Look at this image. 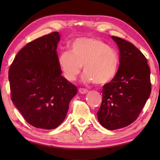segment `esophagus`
I'll use <instances>...</instances> for the list:
<instances>
[{
  "instance_id": "esophagus-1",
  "label": "esophagus",
  "mask_w": 160,
  "mask_h": 160,
  "mask_svg": "<svg viewBox=\"0 0 160 160\" xmlns=\"http://www.w3.org/2000/svg\"><path fill=\"white\" fill-rule=\"evenodd\" d=\"M79 93L81 94H86L87 93H88V90L85 89H79Z\"/></svg>"
}]
</instances>
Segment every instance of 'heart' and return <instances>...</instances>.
<instances>
[{
  "instance_id": "1",
  "label": "heart",
  "mask_w": 160,
  "mask_h": 160,
  "mask_svg": "<svg viewBox=\"0 0 160 160\" xmlns=\"http://www.w3.org/2000/svg\"><path fill=\"white\" fill-rule=\"evenodd\" d=\"M58 64L67 80H76L84 66V82L104 85L116 76L119 58L116 52L102 40L80 38L71 43L70 52L60 54Z\"/></svg>"
}]
</instances>
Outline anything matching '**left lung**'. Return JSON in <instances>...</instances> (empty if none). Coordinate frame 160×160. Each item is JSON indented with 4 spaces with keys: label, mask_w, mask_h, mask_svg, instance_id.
Instances as JSON below:
<instances>
[{
    "label": "left lung",
    "mask_w": 160,
    "mask_h": 160,
    "mask_svg": "<svg viewBox=\"0 0 160 160\" xmlns=\"http://www.w3.org/2000/svg\"><path fill=\"white\" fill-rule=\"evenodd\" d=\"M111 38L120 51V66L113 80L103 87L97 116L103 127L115 130L138 118L150 96L151 84L147 60L140 51L127 40Z\"/></svg>",
    "instance_id": "1"
}]
</instances>
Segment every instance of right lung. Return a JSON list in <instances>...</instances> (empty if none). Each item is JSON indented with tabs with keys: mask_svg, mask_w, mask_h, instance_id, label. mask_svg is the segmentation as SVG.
<instances>
[{
	"mask_svg": "<svg viewBox=\"0 0 160 160\" xmlns=\"http://www.w3.org/2000/svg\"><path fill=\"white\" fill-rule=\"evenodd\" d=\"M53 32L27 44L9 71L12 100L25 120L39 128H56L66 118L77 87L62 77Z\"/></svg>",
	"mask_w": 160,
	"mask_h": 160,
	"instance_id": "1",
	"label": "right lung"
}]
</instances>
